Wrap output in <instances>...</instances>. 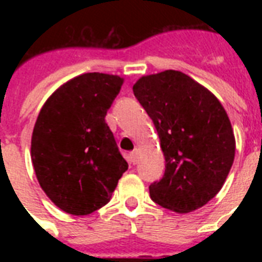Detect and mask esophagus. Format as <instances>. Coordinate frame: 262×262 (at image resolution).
<instances>
[{
    "label": "esophagus",
    "instance_id": "1",
    "mask_svg": "<svg viewBox=\"0 0 262 262\" xmlns=\"http://www.w3.org/2000/svg\"><path fill=\"white\" fill-rule=\"evenodd\" d=\"M129 162L133 164H136L139 162V149H135V151L129 154Z\"/></svg>",
    "mask_w": 262,
    "mask_h": 262
}]
</instances>
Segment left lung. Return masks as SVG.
<instances>
[{
  "label": "left lung",
  "mask_w": 262,
  "mask_h": 262,
  "mask_svg": "<svg viewBox=\"0 0 262 262\" xmlns=\"http://www.w3.org/2000/svg\"><path fill=\"white\" fill-rule=\"evenodd\" d=\"M133 94L151 117L166 159L151 199L178 213L215 197L231 170L235 137L226 110L211 91L178 71L143 76Z\"/></svg>",
  "instance_id": "1"
}]
</instances>
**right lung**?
<instances>
[{"mask_svg":"<svg viewBox=\"0 0 262 262\" xmlns=\"http://www.w3.org/2000/svg\"><path fill=\"white\" fill-rule=\"evenodd\" d=\"M123 79L84 73L43 104L31 140V159L43 191L71 215H90L111 199L127 170L104 117Z\"/></svg>","mask_w":262,"mask_h":262,"instance_id":"obj_1","label":"right lung"}]
</instances>
